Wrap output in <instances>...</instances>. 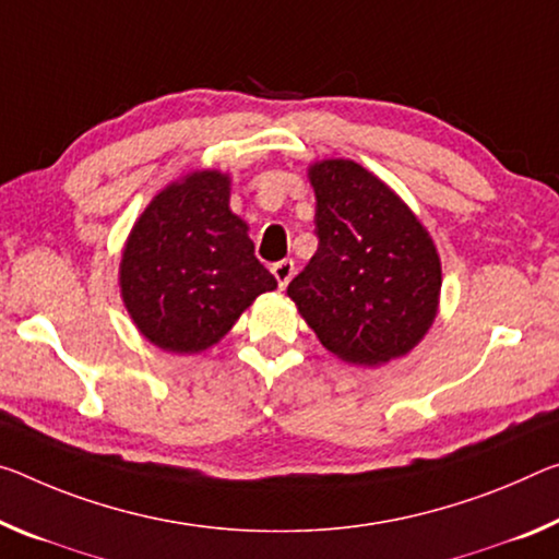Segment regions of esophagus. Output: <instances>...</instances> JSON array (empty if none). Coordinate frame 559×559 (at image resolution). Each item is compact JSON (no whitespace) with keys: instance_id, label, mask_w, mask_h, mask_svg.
Instances as JSON below:
<instances>
[{"instance_id":"obj_1","label":"esophagus","mask_w":559,"mask_h":559,"mask_svg":"<svg viewBox=\"0 0 559 559\" xmlns=\"http://www.w3.org/2000/svg\"><path fill=\"white\" fill-rule=\"evenodd\" d=\"M271 271H273V276H276L278 286L286 288L288 281L294 278V273H296V263L290 261V259H283V261H278V263H273Z\"/></svg>"}]
</instances>
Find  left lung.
<instances>
[{
	"instance_id": "8db88e82",
	"label": "left lung",
	"mask_w": 559,
	"mask_h": 559,
	"mask_svg": "<svg viewBox=\"0 0 559 559\" xmlns=\"http://www.w3.org/2000/svg\"><path fill=\"white\" fill-rule=\"evenodd\" d=\"M318 251L288 296L318 341L356 366L405 356L436 321L440 259L413 211L345 158L311 166Z\"/></svg>"
}]
</instances>
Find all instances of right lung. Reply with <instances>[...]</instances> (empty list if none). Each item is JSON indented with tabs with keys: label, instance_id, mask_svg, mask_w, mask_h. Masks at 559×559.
I'll list each match as a JSON object with an SVG mask.
<instances>
[{
	"label": "right lung",
	"instance_id": "add662e5",
	"mask_svg": "<svg viewBox=\"0 0 559 559\" xmlns=\"http://www.w3.org/2000/svg\"><path fill=\"white\" fill-rule=\"evenodd\" d=\"M228 176L197 171L154 197L121 259V296L158 348L199 353L231 331L255 296L278 286L228 209Z\"/></svg>",
	"mask_w": 559,
	"mask_h": 559
}]
</instances>
